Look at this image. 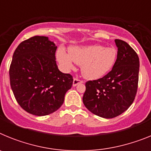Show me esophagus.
Wrapping results in <instances>:
<instances>
[{"label":"esophagus","instance_id":"1","mask_svg":"<svg viewBox=\"0 0 151 151\" xmlns=\"http://www.w3.org/2000/svg\"><path fill=\"white\" fill-rule=\"evenodd\" d=\"M80 83H83V81H82V80L78 79L77 78H73V86H76L77 85H78V84Z\"/></svg>","mask_w":151,"mask_h":151}]
</instances>
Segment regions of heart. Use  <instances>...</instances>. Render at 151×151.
I'll return each instance as SVG.
<instances>
[{"label":"heart","mask_w":151,"mask_h":151,"mask_svg":"<svg viewBox=\"0 0 151 151\" xmlns=\"http://www.w3.org/2000/svg\"><path fill=\"white\" fill-rule=\"evenodd\" d=\"M57 59L66 70L74 68V63L81 65L82 75L88 79H97L113 69L117 59V50L113 47L101 45L75 46L70 47L69 54L63 49L57 54Z\"/></svg>","instance_id":"1"}]
</instances>
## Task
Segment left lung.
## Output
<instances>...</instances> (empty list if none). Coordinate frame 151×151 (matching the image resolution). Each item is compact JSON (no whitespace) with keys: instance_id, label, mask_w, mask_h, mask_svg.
I'll list each match as a JSON object with an SVG mask.
<instances>
[{"instance_id":"left-lung-1","label":"left lung","mask_w":151,"mask_h":151,"mask_svg":"<svg viewBox=\"0 0 151 151\" xmlns=\"http://www.w3.org/2000/svg\"><path fill=\"white\" fill-rule=\"evenodd\" d=\"M117 59L111 71L103 78L85 83L82 101L89 111L111 119L128 110L135 97L138 84L139 58L128 43L116 39Z\"/></svg>"}]
</instances>
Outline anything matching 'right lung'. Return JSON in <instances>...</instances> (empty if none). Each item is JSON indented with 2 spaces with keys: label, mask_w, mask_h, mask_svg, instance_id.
I'll use <instances>...</instances> for the list:
<instances>
[{
  "label": "right lung",
  "mask_w": 151,
  "mask_h": 151,
  "mask_svg": "<svg viewBox=\"0 0 151 151\" xmlns=\"http://www.w3.org/2000/svg\"><path fill=\"white\" fill-rule=\"evenodd\" d=\"M57 47L45 36L21 42L10 66V86L19 106L32 115L46 116L62 106L73 78L56 63Z\"/></svg>",
  "instance_id": "1"
}]
</instances>
